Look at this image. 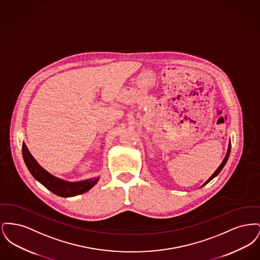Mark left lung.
I'll list each match as a JSON object with an SVG mask.
<instances>
[{
    "label": "left lung",
    "mask_w": 260,
    "mask_h": 260,
    "mask_svg": "<svg viewBox=\"0 0 260 260\" xmlns=\"http://www.w3.org/2000/svg\"><path fill=\"white\" fill-rule=\"evenodd\" d=\"M230 150H231V143H229V147H228V151H227V154H226V157L224 158V160H223L222 162H221V165L218 167V169L214 172V173L210 176V178H209V180L206 182V184L207 183H209L210 182V180L212 179V178H214L218 173H220L221 172V170L223 169V167L225 166V164H226V161H227V160H228V157H229V154H230Z\"/></svg>",
    "instance_id": "obj_1"
}]
</instances>
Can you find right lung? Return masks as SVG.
Instances as JSON below:
<instances>
[{"label": "right lung", "mask_w": 260, "mask_h": 260, "mask_svg": "<svg viewBox=\"0 0 260 260\" xmlns=\"http://www.w3.org/2000/svg\"><path fill=\"white\" fill-rule=\"evenodd\" d=\"M22 155L25 164L34 178L52 193L60 197H73L83 194L88 191L99 180V178H95L71 183L51 175L38 164L37 161L30 154L25 143L22 144Z\"/></svg>", "instance_id": "obj_1"}]
</instances>
